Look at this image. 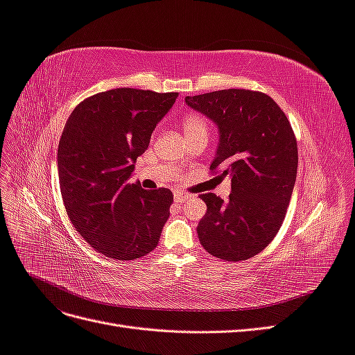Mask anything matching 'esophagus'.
Wrapping results in <instances>:
<instances>
[{
	"mask_svg": "<svg viewBox=\"0 0 355 355\" xmlns=\"http://www.w3.org/2000/svg\"><path fill=\"white\" fill-rule=\"evenodd\" d=\"M188 198H189V196H188V194H184V192H180V191L175 192V201H176V202H184V201H187Z\"/></svg>",
	"mask_w": 355,
	"mask_h": 355,
	"instance_id": "esophagus-1",
	"label": "esophagus"
}]
</instances>
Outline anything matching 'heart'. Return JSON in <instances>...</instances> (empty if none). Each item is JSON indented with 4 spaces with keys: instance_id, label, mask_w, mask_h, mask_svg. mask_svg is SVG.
I'll list each match as a JSON object with an SVG mask.
<instances>
[{
    "instance_id": "b5f03b06",
    "label": "heart",
    "mask_w": 355,
    "mask_h": 355,
    "mask_svg": "<svg viewBox=\"0 0 355 355\" xmlns=\"http://www.w3.org/2000/svg\"><path fill=\"white\" fill-rule=\"evenodd\" d=\"M182 125H184L185 136H194V135H209V123L206 116L198 112H189L182 120Z\"/></svg>"
}]
</instances>
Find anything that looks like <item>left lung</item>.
Here are the masks:
<instances>
[{
  "instance_id": "left-lung-1",
  "label": "left lung",
  "mask_w": 355,
  "mask_h": 355,
  "mask_svg": "<svg viewBox=\"0 0 355 355\" xmlns=\"http://www.w3.org/2000/svg\"><path fill=\"white\" fill-rule=\"evenodd\" d=\"M185 102L218 125L219 146L210 164L231 176V194L222 200L201 194L207 213L198 239L210 254L245 261L272 241L284 220L297 173V144L286 114L270 96L228 89Z\"/></svg>"
}]
</instances>
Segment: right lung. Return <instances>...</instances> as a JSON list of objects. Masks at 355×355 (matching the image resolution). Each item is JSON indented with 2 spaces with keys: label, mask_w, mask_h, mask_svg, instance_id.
Returning a JSON list of instances; mask_svg holds the SVG:
<instances>
[{
  "label": "right lung",
  "mask_w": 355,
  "mask_h": 355,
  "mask_svg": "<svg viewBox=\"0 0 355 355\" xmlns=\"http://www.w3.org/2000/svg\"><path fill=\"white\" fill-rule=\"evenodd\" d=\"M178 93L114 89L72 111L58 149L59 184L72 225L94 250L118 261L153 252L173 194L132 184L157 124Z\"/></svg>",
  "instance_id": "add662e5"
}]
</instances>
